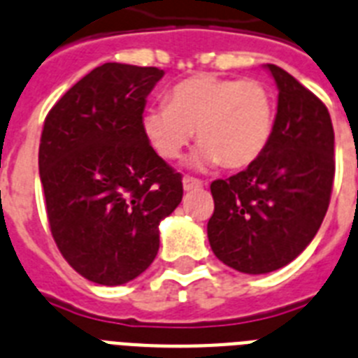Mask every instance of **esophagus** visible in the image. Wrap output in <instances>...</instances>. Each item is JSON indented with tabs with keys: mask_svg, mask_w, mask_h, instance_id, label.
I'll use <instances>...</instances> for the list:
<instances>
[{
	"mask_svg": "<svg viewBox=\"0 0 358 358\" xmlns=\"http://www.w3.org/2000/svg\"><path fill=\"white\" fill-rule=\"evenodd\" d=\"M182 184H184L185 191H193V189H200L203 185L202 180L193 178V176H184V180H182Z\"/></svg>",
	"mask_w": 358,
	"mask_h": 358,
	"instance_id": "34e87169",
	"label": "esophagus"
}]
</instances>
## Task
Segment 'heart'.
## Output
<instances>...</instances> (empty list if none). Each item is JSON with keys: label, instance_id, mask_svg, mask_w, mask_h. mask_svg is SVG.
Masks as SVG:
<instances>
[{"label": "heart", "instance_id": "1", "mask_svg": "<svg viewBox=\"0 0 358 358\" xmlns=\"http://www.w3.org/2000/svg\"><path fill=\"white\" fill-rule=\"evenodd\" d=\"M275 123L271 92L257 80L198 74L171 87L167 103L147 107L142 131L164 160H176L196 131L194 165L242 169L266 151Z\"/></svg>", "mask_w": 358, "mask_h": 358}]
</instances>
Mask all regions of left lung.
<instances>
[{
	"label": "left lung",
	"mask_w": 358,
	"mask_h": 358,
	"mask_svg": "<svg viewBox=\"0 0 358 358\" xmlns=\"http://www.w3.org/2000/svg\"><path fill=\"white\" fill-rule=\"evenodd\" d=\"M278 87L271 140L258 160L215 180L207 222L225 266L262 275L295 260L317 235L335 178V133L327 107L284 69L267 63Z\"/></svg>",
	"instance_id": "8db88e82"
}]
</instances>
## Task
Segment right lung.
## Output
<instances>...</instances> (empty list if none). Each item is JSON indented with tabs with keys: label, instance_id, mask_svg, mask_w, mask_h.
<instances>
[{
	"label": "right lung",
	"instance_id": "obj_1",
	"mask_svg": "<svg viewBox=\"0 0 358 358\" xmlns=\"http://www.w3.org/2000/svg\"><path fill=\"white\" fill-rule=\"evenodd\" d=\"M164 71L103 63L54 103L43 123L40 178L50 233L87 280L120 286L160 248L158 224L182 202V174L142 131Z\"/></svg>",
	"mask_w": 358,
	"mask_h": 358
}]
</instances>
